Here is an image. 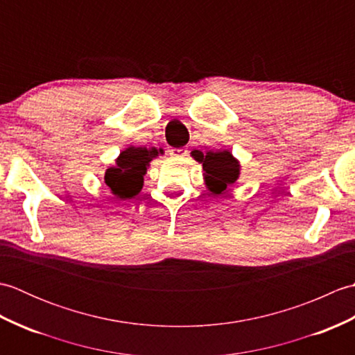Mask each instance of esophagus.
<instances>
[{
  "label": "esophagus",
  "instance_id": "obj_1",
  "mask_svg": "<svg viewBox=\"0 0 355 355\" xmlns=\"http://www.w3.org/2000/svg\"><path fill=\"white\" fill-rule=\"evenodd\" d=\"M169 153L173 157H184V155H187V149L186 148H173L169 150Z\"/></svg>",
  "mask_w": 355,
  "mask_h": 355
}]
</instances>
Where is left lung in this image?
Segmentation results:
<instances>
[{
    "label": "left lung",
    "mask_w": 355,
    "mask_h": 355,
    "mask_svg": "<svg viewBox=\"0 0 355 355\" xmlns=\"http://www.w3.org/2000/svg\"><path fill=\"white\" fill-rule=\"evenodd\" d=\"M192 157L198 163H202L206 182L212 192H224L239 177V163L229 150H209L206 154L193 150Z\"/></svg>",
    "instance_id": "8db88e82"
}]
</instances>
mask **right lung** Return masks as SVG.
I'll list each match as a JSON object with an SVG mask.
<instances>
[{
  "label": "right lung",
  "instance_id": "add662e5",
  "mask_svg": "<svg viewBox=\"0 0 355 355\" xmlns=\"http://www.w3.org/2000/svg\"><path fill=\"white\" fill-rule=\"evenodd\" d=\"M155 149L128 148L120 153L116 166L105 172V183L116 197L126 200L137 195L143 187V175L150 160L155 157Z\"/></svg>",
  "mask_w": 355,
  "mask_h": 355
}]
</instances>
